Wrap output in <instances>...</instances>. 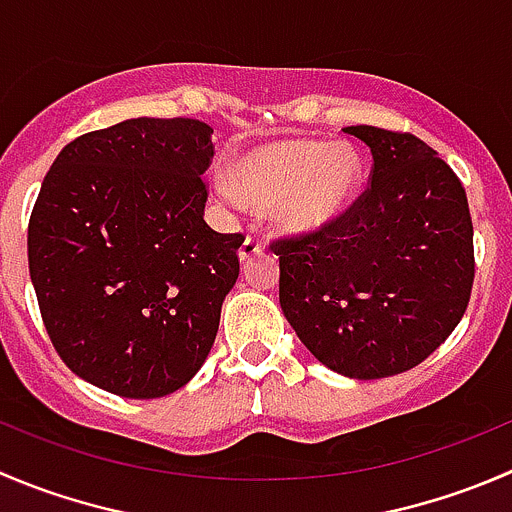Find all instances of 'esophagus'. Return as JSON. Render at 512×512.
I'll use <instances>...</instances> for the list:
<instances>
[{
  "label": "esophagus",
  "instance_id": "esophagus-1",
  "mask_svg": "<svg viewBox=\"0 0 512 512\" xmlns=\"http://www.w3.org/2000/svg\"><path fill=\"white\" fill-rule=\"evenodd\" d=\"M262 250H265L262 240H257V237H247V240L242 242V247H240V252H237V255H240L242 262H250L252 257L262 255Z\"/></svg>",
  "mask_w": 512,
  "mask_h": 512
}]
</instances>
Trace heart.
Returning <instances> with one entry per match:
<instances>
[{
	"label": "heart",
	"instance_id": "obj_1",
	"mask_svg": "<svg viewBox=\"0 0 512 512\" xmlns=\"http://www.w3.org/2000/svg\"><path fill=\"white\" fill-rule=\"evenodd\" d=\"M362 185V157L347 142L277 140L237 157L217 190L227 202L272 207L282 230L312 235L335 225Z\"/></svg>",
	"mask_w": 512,
	"mask_h": 512
}]
</instances>
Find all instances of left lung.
Returning a JSON list of instances; mask_svg holds the SVG:
<instances>
[{"mask_svg": "<svg viewBox=\"0 0 512 512\" xmlns=\"http://www.w3.org/2000/svg\"><path fill=\"white\" fill-rule=\"evenodd\" d=\"M342 132L372 182L332 227L277 240L280 307L302 345L355 380L400 375L438 350L473 290V222L455 172L415 135Z\"/></svg>", "mask_w": 512, "mask_h": 512, "instance_id": "obj_1", "label": "left lung"}]
</instances>
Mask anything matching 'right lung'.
Instances as JSON below:
<instances>
[{
  "mask_svg": "<svg viewBox=\"0 0 512 512\" xmlns=\"http://www.w3.org/2000/svg\"><path fill=\"white\" fill-rule=\"evenodd\" d=\"M212 127L137 117L69 142L42 182L29 275L64 365L119 398L197 375L240 275L242 235L205 222Z\"/></svg>",
  "mask_w": 512,
  "mask_h": 512,
  "instance_id": "add662e5",
  "label": "right lung"
}]
</instances>
